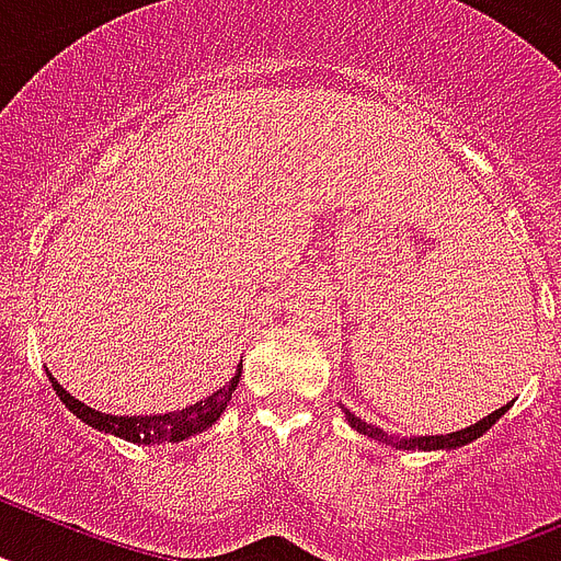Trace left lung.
Returning <instances> with one entry per match:
<instances>
[{
	"instance_id": "1",
	"label": "left lung",
	"mask_w": 561,
	"mask_h": 561,
	"mask_svg": "<svg viewBox=\"0 0 561 561\" xmlns=\"http://www.w3.org/2000/svg\"><path fill=\"white\" fill-rule=\"evenodd\" d=\"M511 410V404L502 407V410H496V413H490L488 419H481L479 424H470L467 430H458V433H450V436H424V438H401V442H390V438L383 436L381 430L373 427V424H367L364 419H358V415H353L350 410H344L346 413V421L353 424L358 433H364V436L369 438H378V442H390L396 450H453V447H461V444L473 442V438H479L481 433H488L493 424H496L499 419H502L504 413Z\"/></svg>"
}]
</instances>
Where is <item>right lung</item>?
I'll return each instance as SVG.
<instances>
[{
	"instance_id": "obj_1",
	"label": "right lung",
	"mask_w": 561,
	"mask_h": 561,
	"mask_svg": "<svg viewBox=\"0 0 561 561\" xmlns=\"http://www.w3.org/2000/svg\"><path fill=\"white\" fill-rule=\"evenodd\" d=\"M240 369L231 375L229 381L220 387L217 392L201 401V404L188 407V410H180L174 415H105L100 410H91L82 401L71 396V392H65L54 378H50V387L57 390V396L62 398V404L71 410L77 419H82L85 424H91L94 430H103V433H111V436H119L125 442L134 444H151V442H183V438L194 436V433H201V430L211 427L220 413L226 410V404L231 401V392L238 387Z\"/></svg>"
}]
</instances>
